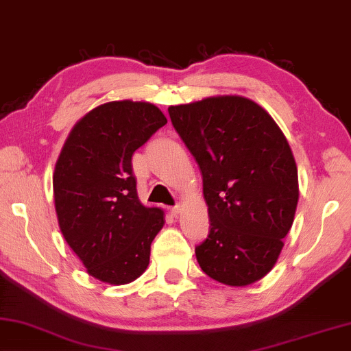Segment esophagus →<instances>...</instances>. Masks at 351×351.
I'll list each match as a JSON object with an SVG mask.
<instances>
[{
    "label": "esophagus",
    "instance_id": "obj_1",
    "mask_svg": "<svg viewBox=\"0 0 351 351\" xmlns=\"http://www.w3.org/2000/svg\"><path fill=\"white\" fill-rule=\"evenodd\" d=\"M169 211H171L172 216H179L180 211H182V206H180V205H176V206L169 208Z\"/></svg>",
    "mask_w": 351,
    "mask_h": 351
}]
</instances>
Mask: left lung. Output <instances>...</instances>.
Instances as JSON below:
<instances>
[{
	"instance_id": "1",
	"label": "left lung",
	"mask_w": 351,
	"mask_h": 351,
	"mask_svg": "<svg viewBox=\"0 0 351 351\" xmlns=\"http://www.w3.org/2000/svg\"><path fill=\"white\" fill-rule=\"evenodd\" d=\"M172 126L202 171L210 234L195 247L204 273L247 287L271 271L299 200L298 166L261 104L216 95L169 106Z\"/></svg>"
}]
</instances>
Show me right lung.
Wrapping results in <instances>:
<instances>
[{"instance_id":"add662e5","label":"right lung","mask_w":351,"mask_h":351,"mask_svg":"<svg viewBox=\"0 0 351 351\" xmlns=\"http://www.w3.org/2000/svg\"><path fill=\"white\" fill-rule=\"evenodd\" d=\"M166 123L147 101L100 104L75 123L55 165L61 234L92 278L104 284H129L149 265L165 213L140 202L131 160Z\"/></svg>"}]
</instances>
